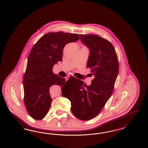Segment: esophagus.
Returning <instances> with one entry per match:
<instances>
[{
    "label": "esophagus",
    "instance_id": "34e87169",
    "mask_svg": "<svg viewBox=\"0 0 148 148\" xmlns=\"http://www.w3.org/2000/svg\"><path fill=\"white\" fill-rule=\"evenodd\" d=\"M71 75H69L66 76V77H65V79L67 80H68V79L69 77H71Z\"/></svg>",
    "mask_w": 148,
    "mask_h": 148
}]
</instances>
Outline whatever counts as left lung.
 Instances as JSON below:
<instances>
[{"label": "left lung", "mask_w": 148, "mask_h": 148, "mask_svg": "<svg viewBox=\"0 0 148 148\" xmlns=\"http://www.w3.org/2000/svg\"><path fill=\"white\" fill-rule=\"evenodd\" d=\"M90 49L86 66L95 77L90 85L71 77L62 88V95L71 101V111L79 119L89 120L101 112L113 93L119 72V62L112 44L98 35L80 34Z\"/></svg>", "instance_id": "8db88e82"}]
</instances>
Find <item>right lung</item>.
Wrapping results in <instances>:
<instances>
[{
    "mask_svg": "<svg viewBox=\"0 0 148 148\" xmlns=\"http://www.w3.org/2000/svg\"><path fill=\"white\" fill-rule=\"evenodd\" d=\"M79 40L77 34L50 32L41 37L32 48L23 77V85L24 104L33 119H42L48 113L52 101L50 86L65 85V78L54 74L53 68L55 64L62 60L65 45Z\"/></svg>",
    "mask_w": 148,
    "mask_h": 148,
    "instance_id": "right-lung-1",
    "label": "right lung"
}]
</instances>
